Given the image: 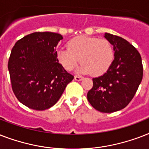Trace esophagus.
Listing matches in <instances>:
<instances>
[{"instance_id":"obj_1","label":"esophagus","mask_w":149,"mask_h":149,"mask_svg":"<svg viewBox=\"0 0 149 149\" xmlns=\"http://www.w3.org/2000/svg\"><path fill=\"white\" fill-rule=\"evenodd\" d=\"M74 79L75 80H77V81H80V80L83 79V77H79V76H76V77H74Z\"/></svg>"}]
</instances>
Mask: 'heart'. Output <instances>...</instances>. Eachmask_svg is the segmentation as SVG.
<instances>
[{
    "label": "heart",
    "instance_id": "heart-1",
    "mask_svg": "<svg viewBox=\"0 0 149 149\" xmlns=\"http://www.w3.org/2000/svg\"><path fill=\"white\" fill-rule=\"evenodd\" d=\"M56 56L59 63L68 71L73 70L81 60L83 63L78 72L99 76L107 72L111 65L114 50L107 39L82 36L71 39L68 48L59 49Z\"/></svg>",
    "mask_w": 149,
    "mask_h": 149
}]
</instances>
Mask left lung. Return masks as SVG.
I'll return each instance as SVG.
<instances>
[{
    "label": "left lung",
    "mask_w": 149,
    "mask_h": 149,
    "mask_svg": "<svg viewBox=\"0 0 149 149\" xmlns=\"http://www.w3.org/2000/svg\"><path fill=\"white\" fill-rule=\"evenodd\" d=\"M112 44L114 58L105 73L93 79L87 100L93 108L112 113L125 108L134 97L143 76L141 57L138 50L121 37L105 33Z\"/></svg>",
    "instance_id": "left-lung-1"
}]
</instances>
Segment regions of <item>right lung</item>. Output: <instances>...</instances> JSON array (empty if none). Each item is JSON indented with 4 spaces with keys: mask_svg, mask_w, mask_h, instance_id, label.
I'll use <instances>...</instances> for the list:
<instances>
[{
    "mask_svg": "<svg viewBox=\"0 0 149 149\" xmlns=\"http://www.w3.org/2000/svg\"><path fill=\"white\" fill-rule=\"evenodd\" d=\"M63 38L54 32H34L17 41L11 50L8 70L13 92L29 108H50L73 79L56 56V48Z\"/></svg>",
    "mask_w": 149,
    "mask_h": 149,
    "instance_id": "obj_1",
    "label": "right lung"
}]
</instances>
